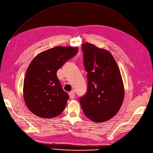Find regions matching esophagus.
Wrapping results in <instances>:
<instances>
[{"label": "esophagus", "mask_w": 153, "mask_h": 153, "mask_svg": "<svg viewBox=\"0 0 153 153\" xmlns=\"http://www.w3.org/2000/svg\"><path fill=\"white\" fill-rule=\"evenodd\" d=\"M69 97H70L71 99H74V97H75V92H74V91H72L69 92Z\"/></svg>", "instance_id": "1"}]
</instances>
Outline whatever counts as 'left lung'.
Here are the masks:
<instances>
[{
    "mask_svg": "<svg viewBox=\"0 0 153 153\" xmlns=\"http://www.w3.org/2000/svg\"><path fill=\"white\" fill-rule=\"evenodd\" d=\"M83 62L88 72V88L79 98L84 113L101 123L114 117L123 104L124 90L120 71L111 53L89 43L82 44Z\"/></svg>",
    "mask_w": 153,
    "mask_h": 153,
    "instance_id": "8db88e82",
    "label": "left lung"
}]
</instances>
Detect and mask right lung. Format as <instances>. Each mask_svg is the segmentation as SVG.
Here are the masks:
<instances>
[{
  "mask_svg": "<svg viewBox=\"0 0 153 153\" xmlns=\"http://www.w3.org/2000/svg\"><path fill=\"white\" fill-rule=\"evenodd\" d=\"M78 48L55 47L33 59L24 81V98L29 109L43 118H52L64 110L69 95L62 89L57 71L74 57Z\"/></svg>",
  "mask_w": 153,
  "mask_h": 153,
  "instance_id": "obj_1",
  "label": "right lung"
}]
</instances>
